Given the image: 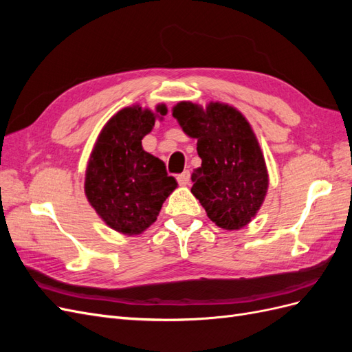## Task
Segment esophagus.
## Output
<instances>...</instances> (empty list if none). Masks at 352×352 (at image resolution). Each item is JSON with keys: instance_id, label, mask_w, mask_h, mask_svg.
<instances>
[{"instance_id": "1", "label": "esophagus", "mask_w": 352, "mask_h": 352, "mask_svg": "<svg viewBox=\"0 0 352 352\" xmlns=\"http://www.w3.org/2000/svg\"><path fill=\"white\" fill-rule=\"evenodd\" d=\"M189 180H190V173H189V170H185V172H182L180 175H177V184H179V185L185 186V185H188V184H189Z\"/></svg>"}]
</instances>
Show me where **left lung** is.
I'll return each mask as SVG.
<instances>
[{"label": "left lung", "mask_w": 352, "mask_h": 352, "mask_svg": "<svg viewBox=\"0 0 352 352\" xmlns=\"http://www.w3.org/2000/svg\"><path fill=\"white\" fill-rule=\"evenodd\" d=\"M173 116L185 133L198 140L202 163L190 176V192L217 226L236 230L248 225L269 186L264 157L250 123L238 110L220 102H210L206 110L179 102Z\"/></svg>", "instance_id": "obj_1"}]
</instances>
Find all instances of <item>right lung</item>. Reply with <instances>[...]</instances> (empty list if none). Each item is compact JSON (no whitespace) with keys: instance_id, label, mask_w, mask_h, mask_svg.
I'll list each match as a JSON object with an SVG mask.
<instances>
[{"instance_id":"add662e5","label":"right lung","mask_w":352,"mask_h":352,"mask_svg":"<svg viewBox=\"0 0 352 352\" xmlns=\"http://www.w3.org/2000/svg\"><path fill=\"white\" fill-rule=\"evenodd\" d=\"M157 113L167 109L158 105ZM155 116L129 107L104 126L89 158L85 194L110 228L138 235L157 220L163 202L177 186L162 160L144 151L142 138L151 132Z\"/></svg>"}]
</instances>
